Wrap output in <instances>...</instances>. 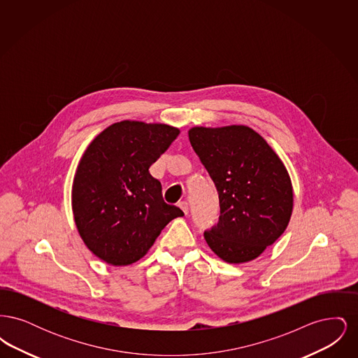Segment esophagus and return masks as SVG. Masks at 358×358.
<instances>
[{
    "mask_svg": "<svg viewBox=\"0 0 358 358\" xmlns=\"http://www.w3.org/2000/svg\"><path fill=\"white\" fill-rule=\"evenodd\" d=\"M178 206L184 210V213H185V215L189 213V204H187V201H181V203H178Z\"/></svg>",
    "mask_w": 358,
    "mask_h": 358,
    "instance_id": "1",
    "label": "esophagus"
}]
</instances>
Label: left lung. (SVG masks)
<instances>
[{
    "instance_id": "1",
    "label": "left lung",
    "mask_w": 358,
    "mask_h": 358,
    "mask_svg": "<svg viewBox=\"0 0 358 358\" xmlns=\"http://www.w3.org/2000/svg\"><path fill=\"white\" fill-rule=\"evenodd\" d=\"M189 141L219 194V222L204 232L210 250L244 263L275 243L292 212V185L283 162L247 126L193 127Z\"/></svg>"
}]
</instances>
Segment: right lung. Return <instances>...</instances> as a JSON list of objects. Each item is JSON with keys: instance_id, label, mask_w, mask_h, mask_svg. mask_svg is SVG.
Segmentation results:
<instances>
[{"instance_id": "obj_1", "label": "right lung", "mask_w": 358, "mask_h": 358, "mask_svg": "<svg viewBox=\"0 0 358 358\" xmlns=\"http://www.w3.org/2000/svg\"><path fill=\"white\" fill-rule=\"evenodd\" d=\"M180 130L161 123L123 120L87 148L72 185V209L88 250L113 266H127L153 245L173 219L184 216L166 204L149 168Z\"/></svg>"}]
</instances>
